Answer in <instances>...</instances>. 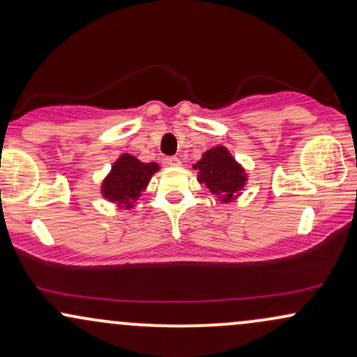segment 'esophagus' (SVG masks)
I'll list each match as a JSON object with an SVG mask.
<instances>
[{
  "label": "esophagus",
  "mask_w": 357,
  "mask_h": 357,
  "mask_svg": "<svg viewBox=\"0 0 357 357\" xmlns=\"http://www.w3.org/2000/svg\"><path fill=\"white\" fill-rule=\"evenodd\" d=\"M166 165L178 167V166H181V159L176 158V155H169V158H166Z\"/></svg>",
  "instance_id": "1"
}]
</instances>
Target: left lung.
<instances>
[{"mask_svg": "<svg viewBox=\"0 0 357 357\" xmlns=\"http://www.w3.org/2000/svg\"><path fill=\"white\" fill-rule=\"evenodd\" d=\"M198 181L204 184L220 202L228 203L235 199L247 183V174L225 146H216L206 151L195 166Z\"/></svg>", "mask_w": 357, "mask_h": 357, "instance_id": "8db88e82", "label": "left lung"}]
</instances>
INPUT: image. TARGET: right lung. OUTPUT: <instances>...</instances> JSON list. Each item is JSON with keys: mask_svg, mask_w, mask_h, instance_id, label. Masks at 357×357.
Masks as SVG:
<instances>
[{"mask_svg": "<svg viewBox=\"0 0 357 357\" xmlns=\"http://www.w3.org/2000/svg\"><path fill=\"white\" fill-rule=\"evenodd\" d=\"M158 169L159 166L155 162H141L134 155L122 154L102 183V195L109 202L129 210Z\"/></svg>", "mask_w": 357, "mask_h": 357, "instance_id": "obj_1", "label": "right lung"}]
</instances>
